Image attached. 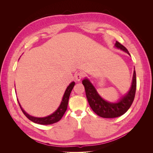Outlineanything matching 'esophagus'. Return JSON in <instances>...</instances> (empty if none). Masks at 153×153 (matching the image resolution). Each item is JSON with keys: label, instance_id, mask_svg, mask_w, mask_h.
Here are the masks:
<instances>
[{"label": "esophagus", "instance_id": "34e87169", "mask_svg": "<svg viewBox=\"0 0 153 153\" xmlns=\"http://www.w3.org/2000/svg\"><path fill=\"white\" fill-rule=\"evenodd\" d=\"M84 74H83V73L78 72L75 75V80L77 82H80L82 78L84 77Z\"/></svg>", "mask_w": 153, "mask_h": 153}]
</instances>
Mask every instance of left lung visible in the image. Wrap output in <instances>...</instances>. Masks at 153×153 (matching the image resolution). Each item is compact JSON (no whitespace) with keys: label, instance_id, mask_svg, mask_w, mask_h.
Segmentation results:
<instances>
[{"label":"left lung","instance_id":"8db88e82","mask_svg":"<svg viewBox=\"0 0 153 153\" xmlns=\"http://www.w3.org/2000/svg\"><path fill=\"white\" fill-rule=\"evenodd\" d=\"M115 47L124 51L130 55L126 48L118 41L115 42ZM82 84L84 85L87 99L92 110L101 117L115 118L126 113L133 103L135 98L137 87L136 73L134 70L131 86L129 91L116 103L108 102L103 100L98 93L90 80L87 78L82 80Z\"/></svg>","mask_w":153,"mask_h":153}]
</instances>
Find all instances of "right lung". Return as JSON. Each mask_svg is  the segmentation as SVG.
Returning a JSON list of instances; mask_svg holds the SVG:
<instances>
[{"instance_id":"obj_1","label":"right lung","mask_w":153,"mask_h":153,"mask_svg":"<svg viewBox=\"0 0 153 153\" xmlns=\"http://www.w3.org/2000/svg\"><path fill=\"white\" fill-rule=\"evenodd\" d=\"M75 82H72L70 84H69L68 87L66 88V89L65 91V92L63 95L62 97V100L61 101V103L60 104L58 108L55 111V112L52 114L50 115H48L47 117H33L32 115H30L27 113L25 112V111L22 108L21 106L19 101L18 100V104L20 105V107L21 110H22L23 113L24 114L25 116L28 118L29 120H30L31 121L34 122L35 123L39 124H43V125H48V124H52L53 123H55L58 122L61 119L63 115L65 113V112L67 110L68 108V101H69V96H70V93L73 89V88L75 85Z\"/></svg>"}]
</instances>
